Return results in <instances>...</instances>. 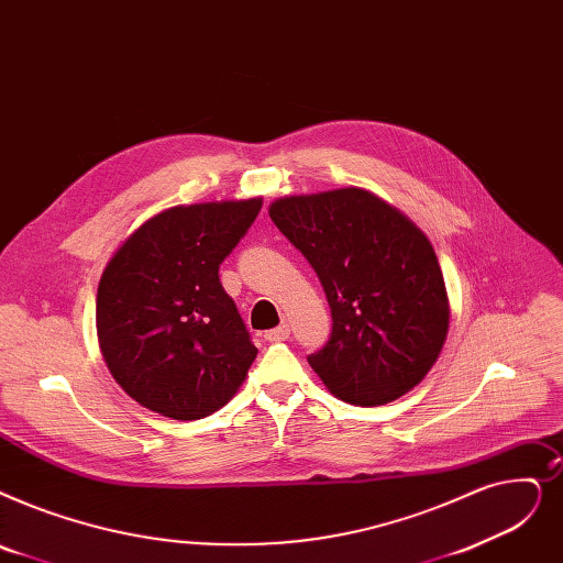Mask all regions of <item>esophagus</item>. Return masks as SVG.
I'll return each mask as SVG.
<instances>
[{
    "label": "esophagus",
    "mask_w": 563,
    "mask_h": 563,
    "mask_svg": "<svg viewBox=\"0 0 563 563\" xmlns=\"http://www.w3.org/2000/svg\"><path fill=\"white\" fill-rule=\"evenodd\" d=\"M287 338H289V324H285V322L280 327L264 333V340H268V342H280V340H287Z\"/></svg>",
    "instance_id": "obj_1"
}]
</instances>
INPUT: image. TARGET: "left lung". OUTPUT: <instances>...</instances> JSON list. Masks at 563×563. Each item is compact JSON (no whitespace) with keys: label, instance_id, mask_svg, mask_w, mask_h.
Listing matches in <instances>:
<instances>
[{"label":"left lung","instance_id":"8db88e82","mask_svg":"<svg viewBox=\"0 0 563 563\" xmlns=\"http://www.w3.org/2000/svg\"><path fill=\"white\" fill-rule=\"evenodd\" d=\"M268 216L310 262L331 306V338L308 356L310 368L350 405L405 396L449 333V295L428 236L356 186L285 195Z\"/></svg>","mask_w":563,"mask_h":563}]
</instances>
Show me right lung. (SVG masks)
<instances>
[{"label":"right lung","instance_id":"right-lung-1","mask_svg":"<svg viewBox=\"0 0 563 563\" xmlns=\"http://www.w3.org/2000/svg\"><path fill=\"white\" fill-rule=\"evenodd\" d=\"M262 198L169 207L131 232L96 295V333L114 382L142 407L198 421L232 400L257 347L218 266Z\"/></svg>","mask_w":563,"mask_h":563}]
</instances>
